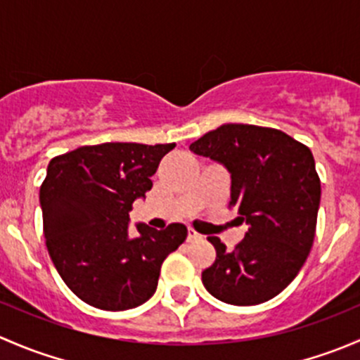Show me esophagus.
Returning <instances> with one entry per match:
<instances>
[{"mask_svg": "<svg viewBox=\"0 0 360 360\" xmlns=\"http://www.w3.org/2000/svg\"><path fill=\"white\" fill-rule=\"evenodd\" d=\"M200 238H202L200 233H197V231L191 230V228L188 230V237H186L188 242H197V240H200Z\"/></svg>", "mask_w": 360, "mask_h": 360, "instance_id": "1", "label": "esophagus"}]
</instances>
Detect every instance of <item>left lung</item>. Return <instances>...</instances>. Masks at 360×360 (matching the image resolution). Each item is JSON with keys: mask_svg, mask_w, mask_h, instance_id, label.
Returning a JSON list of instances; mask_svg holds the SVG:
<instances>
[{"mask_svg": "<svg viewBox=\"0 0 360 360\" xmlns=\"http://www.w3.org/2000/svg\"><path fill=\"white\" fill-rule=\"evenodd\" d=\"M190 150L226 167L230 207L249 224L233 250L207 238L216 261L202 271L203 285L238 307L271 300L294 281L314 244L321 179L310 148L270 127L224 123Z\"/></svg>", "mask_w": 360, "mask_h": 360, "instance_id": "1", "label": "left lung"}]
</instances>
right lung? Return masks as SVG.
I'll return each instance as SVG.
<instances>
[{
	"mask_svg": "<svg viewBox=\"0 0 360 360\" xmlns=\"http://www.w3.org/2000/svg\"><path fill=\"white\" fill-rule=\"evenodd\" d=\"M176 143H104L52 158L39 188L43 233L57 271L76 296L101 310L146 303L163 259L184 240V224L165 230L137 224L129 235L136 198L151 190L160 160Z\"/></svg>",
	"mask_w": 360,
	"mask_h": 360,
	"instance_id": "1",
	"label": "right lung"
}]
</instances>
